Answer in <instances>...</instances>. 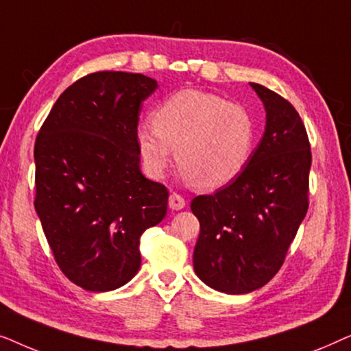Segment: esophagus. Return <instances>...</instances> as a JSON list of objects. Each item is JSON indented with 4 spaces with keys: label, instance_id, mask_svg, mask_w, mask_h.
<instances>
[{
    "label": "esophagus",
    "instance_id": "1",
    "mask_svg": "<svg viewBox=\"0 0 351 351\" xmlns=\"http://www.w3.org/2000/svg\"><path fill=\"white\" fill-rule=\"evenodd\" d=\"M185 204H186L185 199L182 198L180 195L171 193V196H169V208H171L172 210H180V209H184Z\"/></svg>",
    "mask_w": 351,
    "mask_h": 351
}]
</instances>
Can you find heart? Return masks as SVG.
Listing matches in <instances>:
<instances>
[{
    "mask_svg": "<svg viewBox=\"0 0 351 351\" xmlns=\"http://www.w3.org/2000/svg\"><path fill=\"white\" fill-rule=\"evenodd\" d=\"M153 126H138L136 132L148 174L165 176L176 150L185 179L206 190L237 179L256 143V124L243 105L196 89L179 90L165 100L153 113Z\"/></svg>",
    "mask_w": 351,
    "mask_h": 351,
    "instance_id": "b5f03b06",
    "label": "heart"
}]
</instances>
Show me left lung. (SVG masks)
I'll return each mask as SVG.
<instances>
[{"label":"left lung","instance_id":"left-lung-1","mask_svg":"<svg viewBox=\"0 0 351 351\" xmlns=\"http://www.w3.org/2000/svg\"><path fill=\"white\" fill-rule=\"evenodd\" d=\"M249 86L265 108V132L237 179L191 201L201 228L195 273L225 294H247L276 275L308 209L311 152L304 123L280 94Z\"/></svg>","mask_w":351,"mask_h":351}]
</instances>
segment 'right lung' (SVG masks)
<instances>
[{"mask_svg":"<svg viewBox=\"0 0 351 351\" xmlns=\"http://www.w3.org/2000/svg\"><path fill=\"white\" fill-rule=\"evenodd\" d=\"M156 88L141 73H90L60 94L36 137V214L57 265L86 291L131 281L142 233L166 215L169 193L141 172L136 142Z\"/></svg>","mask_w":351,"mask_h":351,"instance_id":"right-lung-1","label":"right lung"}]
</instances>
